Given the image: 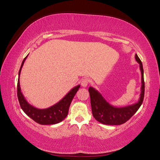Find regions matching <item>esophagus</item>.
Instances as JSON below:
<instances>
[{
    "instance_id": "1",
    "label": "esophagus",
    "mask_w": 160,
    "mask_h": 160,
    "mask_svg": "<svg viewBox=\"0 0 160 160\" xmlns=\"http://www.w3.org/2000/svg\"><path fill=\"white\" fill-rule=\"evenodd\" d=\"M89 83H90V80L88 78H84V79L81 80V85L84 87V88L88 86Z\"/></svg>"
}]
</instances>
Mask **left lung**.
<instances>
[{
  "instance_id": "1",
  "label": "left lung",
  "mask_w": 160,
  "mask_h": 160,
  "mask_svg": "<svg viewBox=\"0 0 160 160\" xmlns=\"http://www.w3.org/2000/svg\"><path fill=\"white\" fill-rule=\"evenodd\" d=\"M135 58L138 63L140 64L142 80L141 93L140 94V99L137 103L124 107H113L107 102L102 94L92 87L89 88L88 90L90 96L92 115L94 118L99 122L106 125H121L128 121L141 106L145 94L144 72H143L142 62L137 54H135Z\"/></svg>"
}]
</instances>
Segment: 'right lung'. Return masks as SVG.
Here are the masks:
<instances>
[{
  "instance_id": "1",
  "label": "right lung",
  "mask_w": 160,
  "mask_h": 160,
  "mask_svg": "<svg viewBox=\"0 0 160 160\" xmlns=\"http://www.w3.org/2000/svg\"><path fill=\"white\" fill-rule=\"evenodd\" d=\"M27 57L24 58V60L22 63L20 69L19 70L18 74V98L20 102V105L21 109L23 110L29 117L41 125H52L61 122L63 120L68 113V109L70 104L74 96L80 88V85H78L75 87L65 96L63 99L60 100L56 104L53 105L47 109H37L32 105L29 104L27 102L25 97H24L22 93L21 92V89L20 85V75L22 70V68L23 66V64L25 63Z\"/></svg>"
}]
</instances>
